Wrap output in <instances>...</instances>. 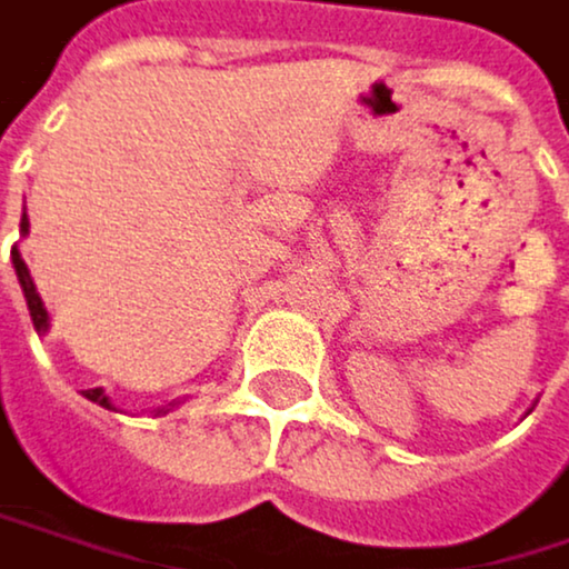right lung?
Masks as SVG:
<instances>
[{
  "label": "right lung",
  "mask_w": 569,
  "mask_h": 569,
  "mask_svg": "<svg viewBox=\"0 0 569 569\" xmlns=\"http://www.w3.org/2000/svg\"><path fill=\"white\" fill-rule=\"evenodd\" d=\"M27 228H30V221L23 218V221H19V231H27ZM12 266H16V276H19V287H23V297H27L33 327H37V331H47V310H43V300H40V293H37V287H33V279H30V269H27L23 256H19L16 249H12ZM84 396H88L91 402L104 406V409H112V402H108V396H104L101 389H88Z\"/></svg>",
  "instance_id": "right-lung-1"
}]
</instances>
